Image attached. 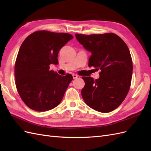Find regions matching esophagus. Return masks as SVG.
<instances>
[{
    "label": "esophagus",
    "instance_id": "esophagus-1",
    "mask_svg": "<svg viewBox=\"0 0 151 151\" xmlns=\"http://www.w3.org/2000/svg\"><path fill=\"white\" fill-rule=\"evenodd\" d=\"M73 77L74 79H76V78H77L78 77V76L75 75V74H73Z\"/></svg>",
    "mask_w": 151,
    "mask_h": 151
}]
</instances>
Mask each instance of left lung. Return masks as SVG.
Returning <instances> with one entry per match:
<instances>
[{
	"label": "left lung",
	"instance_id": "obj_1",
	"mask_svg": "<svg viewBox=\"0 0 151 151\" xmlns=\"http://www.w3.org/2000/svg\"><path fill=\"white\" fill-rule=\"evenodd\" d=\"M76 40L91 53L89 67L101 70L94 80L83 76L85 86L81 94L86 104L93 110L108 113L123 102L129 91L132 61L127 44L113 33L86 36L76 34Z\"/></svg>",
	"mask_w": 151,
	"mask_h": 151
}]
</instances>
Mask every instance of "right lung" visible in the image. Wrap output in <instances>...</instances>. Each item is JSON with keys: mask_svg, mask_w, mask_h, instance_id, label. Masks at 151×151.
<instances>
[{"mask_svg": "<svg viewBox=\"0 0 151 151\" xmlns=\"http://www.w3.org/2000/svg\"><path fill=\"white\" fill-rule=\"evenodd\" d=\"M73 38L69 34L41 30L22 42L15 62V77L17 91L28 107L45 111L62 101L73 78L70 74L58 75L49 65H56L60 50Z\"/></svg>", "mask_w": 151, "mask_h": 151, "instance_id": "add662e5", "label": "right lung"}]
</instances>
